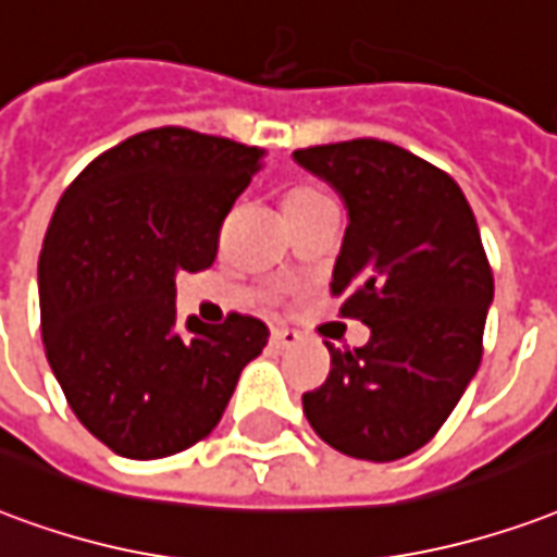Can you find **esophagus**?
Wrapping results in <instances>:
<instances>
[{"mask_svg":"<svg viewBox=\"0 0 557 557\" xmlns=\"http://www.w3.org/2000/svg\"><path fill=\"white\" fill-rule=\"evenodd\" d=\"M298 342H300V333L289 331V327H277V331L271 333V345L280 348V351H289V348H295Z\"/></svg>","mask_w":557,"mask_h":557,"instance_id":"1","label":"esophagus"}]
</instances>
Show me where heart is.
<instances>
[{"mask_svg": "<svg viewBox=\"0 0 557 557\" xmlns=\"http://www.w3.org/2000/svg\"><path fill=\"white\" fill-rule=\"evenodd\" d=\"M324 212H336V203H333V197H327L319 188H312V185L292 188L283 197V215H286L289 226L307 224V221L324 215Z\"/></svg>", "mask_w": 557, "mask_h": 557, "instance_id": "heart-1", "label": "heart"}]
</instances>
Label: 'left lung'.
I'll return each mask as SVG.
<instances>
[{"label": "left lung", "mask_w": 557, "mask_h": 557, "mask_svg": "<svg viewBox=\"0 0 557 557\" xmlns=\"http://www.w3.org/2000/svg\"><path fill=\"white\" fill-rule=\"evenodd\" d=\"M333 185L348 226L331 292L372 339L327 342L331 374L304 393L312 431L357 460H398L440 431L481 362L493 271L460 185L377 138L295 150Z\"/></svg>", "instance_id": "8db88e82"}]
</instances>
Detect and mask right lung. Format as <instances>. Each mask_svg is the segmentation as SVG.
Listing matches in <instances>:
<instances>
[{"mask_svg": "<svg viewBox=\"0 0 557 557\" xmlns=\"http://www.w3.org/2000/svg\"><path fill=\"white\" fill-rule=\"evenodd\" d=\"M265 150L162 126L82 171L49 221L40 333L82 425L121 457L156 460L221 422L268 327L230 312L176 331V274L215 262L218 233Z\"/></svg>", "mask_w": 557, "mask_h": 557, "instance_id": "1", "label": "right lung"}]
</instances>
